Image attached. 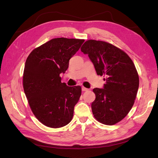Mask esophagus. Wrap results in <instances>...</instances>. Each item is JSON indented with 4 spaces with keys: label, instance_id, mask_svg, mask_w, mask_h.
Masks as SVG:
<instances>
[{
    "label": "esophagus",
    "instance_id": "34e87169",
    "mask_svg": "<svg viewBox=\"0 0 158 158\" xmlns=\"http://www.w3.org/2000/svg\"><path fill=\"white\" fill-rule=\"evenodd\" d=\"M82 90L83 91V92H85V91H88V88H86L84 87V86H82Z\"/></svg>",
    "mask_w": 158,
    "mask_h": 158
}]
</instances>
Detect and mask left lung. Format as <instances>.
<instances>
[{
	"instance_id": "left-lung-1",
	"label": "left lung",
	"mask_w": 158,
	"mask_h": 158,
	"mask_svg": "<svg viewBox=\"0 0 158 158\" xmlns=\"http://www.w3.org/2000/svg\"><path fill=\"white\" fill-rule=\"evenodd\" d=\"M81 51L88 55L97 74L106 76L103 88H94L92 103L94 117L107 125L125 118L132 109L139 87V78L126 52L107 42L86 41Z\"/></svg>"
}]
</instances>
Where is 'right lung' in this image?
<instances>
[{"label": "right lung", "mask_w": 158, "mask_h": 158, "mask_svg": "<svg viewBox=\"0 0 158 158\" xmlns=\"http://www.w3.org/2000/svg\"><path fill=\"white\" fill-rule=\"evenodd\" d=\"M84 40L55 38L31 51L26 61L23 90L33 113L44 125L63 127L72 121L74 109L81 95L80 85L61 82L69 60Z\"/></svg>", "instance_id": "right-lung-1"}]
</instances>
